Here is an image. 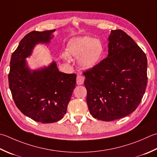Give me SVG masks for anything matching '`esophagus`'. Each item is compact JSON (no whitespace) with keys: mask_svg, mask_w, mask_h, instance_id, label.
<instances>
[{"mask_svg":"<svg viewBox=\"0 0 157 157\" xmlns=\"http://www.w3.org/2000/svg\"><path fill=\"white\" fill-rule=\"evenodd\" d=\"M76 80H77V84L78 85H82L83 84V83L84 82V78L81 75H78L77 76V78H76Z\"/></svg>","mask_w":157,"mask_h":157,"instance_id":"1","label":"esophagus"}]
</instances>
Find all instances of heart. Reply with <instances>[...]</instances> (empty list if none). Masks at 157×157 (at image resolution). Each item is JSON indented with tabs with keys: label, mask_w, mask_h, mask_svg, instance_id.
<instances>
[{
	"label": "heart",
	"mask_w": 157,
	"mask_h": 157,
	"mask_svg": "<svg viewBox=\"0 0 157 157\" xmlns=\"http://www.w3.org/2000/svg\"><path fill=\"white\" fill-rule=\"evenodd\" d=\"M104 48L99 40L91 37L75 38L70 40L66 48L63 59L68 57L78 59L79 64L84 69H90L99 62L103 56Z\"/></svg>",
	"instance_id": "1"
}]
</instances>
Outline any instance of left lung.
Returning <instances> with one entry per match:
<instances>
[{"mask_svg":"<svg viewBox=\"0 0 157 157\" xmlns=\"http://www.w3.org/2000/svg\"><path fill=\"white\" fill-rule=\"evenodd\" d=\"M108 55L83 73L90 114L103 121L125 117L137 109L148 83L146 54L121 29L112 30Z\"/></svg>","mask_w":157,"mask_h":157,"instance_id":"obj_1","label":"left lung"}]
</instances>
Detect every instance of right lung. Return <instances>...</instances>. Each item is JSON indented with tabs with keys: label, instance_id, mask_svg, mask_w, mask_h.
I'll return each instance as SVG.
<instances>
[{
	"label": "right lung",
	"instance_id": "right-lung-1",
	"mask_svg": "<svg viewBox=\"0 0 157 157\" xmlns=\"http://www.w3.org/2000/svg\"><path fill=\"white\" fill-rule=\"evenodd\" d=\"M55 30H33L24 36L11 55L8 75L9 88L17 108L41 123H52L63 118L76 84V74L59 71L55 62L33 71L26 66L25 58L31 54L34 46L50 42Z\"/></svg>",
	"mask_w": 157,
	"mask_h": 157
}]
</instances>
